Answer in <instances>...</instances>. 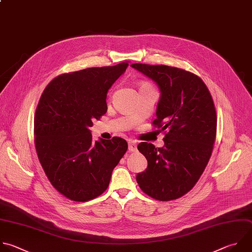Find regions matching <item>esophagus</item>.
Returning a JSON list of instances; mask_svg holds the SVG:
<instances>
[{
  "mask_svg": "<svg viewBox=\"0 0 252 252\" xmlns=\"http://www.w3.org/2000/svg\"><path fill=\"white\" fill-rule=\"evenodd\" d=\"M136 142L135 141H130L129 143H128V151H130V152H134V151H136Z\"/></svg>",
  "mask_w": 252,
  "mask_h": 252,
  "instance_id": "esophagus-1",
  "label": "esophagus"
}]
</instances>
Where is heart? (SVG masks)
Returning <instances> with one entry per match:
<instances>
[{
  "mask_svg": "<svg viewBox=\"0 0 252 252\" xmlns=\"http://www.w3.org/2000/svg\"><path fill=\"white\" fill-rule=\"evenodd\" d=\"M142 87H146V86H142Z\"/></svg>",
  "mask_w": 252,
  "mask_h": 252,
  "instance_id": "obj_1",
  "label": "heart"
}]
</instances>
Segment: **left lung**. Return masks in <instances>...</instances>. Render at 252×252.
Masks as SVG:
<instances>
[{
	"mask_svg": "<svg viewBox=\"0 0 252 252\" xmlns=\"http://www.w3.org/2000/svg\"><path fill=\"white\" fill-rule=\"evenodd\" d=\"M152 79L161 97L152 125L164 132V146L140 142L148 163L136 175L139 188L158 201L176 200L196 185L211 158L217 135L212 95L196 74L166 65L131 64Z\"/></svg>",
	"mask_w": 252,
	"mask_h": 252,
	"instance_id": "1",
	"label": "left lung"
}]
</instances>
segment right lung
<instances>
[{
    "label": "right lung",
    "mask_w": 252,
    "mask_h": 252,
    "mask_svg": "<svg viewBox=\"0 0 252 252\" xmlns=\"http://www.w3.org/2000/svg\"><path fill=\"white\" fill-rule=\"evenodd\" d=\"M128 62L61 74L39 99L34 116L37 157L51 185L71 201L102 195L127 150V142L118 136L94 141L89 128L107 113L108 90Z\"/></svg>",
    "instance_id": "add662e5"
}]
</instances>
